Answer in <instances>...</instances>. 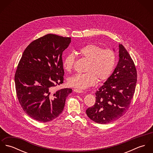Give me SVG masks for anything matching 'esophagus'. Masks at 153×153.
I'll use <instances>...</instances> for the list:
<instances>
[{
  "mask_svg": "<svg viewBox=\"0 0 153 153\" xmlns=\"http://www.w3.org/2000/svg\"><path fill=\"white\" fill-rule=\"evenodd\" d=\"M74 91L75 92H76V93H84V91H82V90H81V89H74Z\"/></svg>",
  "mask_w": 153,
  "mask_h": 153,
  "instance_id": "obj_1",
  "label": "esophagus"
}]
</instances>
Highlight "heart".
<instances>
[{"label": "heart", "instance_id": "b5f03b06", "mask_svg": "<svg viewBox=\"0 0 153 153\" xmlns=\"http://www.w3.org/2000/svg\"><path fill=\"white\" fill-rule=\"evenodd\" d=\"M78 53L88 63L84 74H76L69 77L68 84L73 87L84 89L95 84L97 80H106L111 74L116 64V54L109 49H103L95 44H88L81 48ZM73 52L66 55L63 66L67 71H71L75 62Z\"/></svg>", "mask_w": 153, "mask_h": 153}]
</instances>
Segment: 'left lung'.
<instances>
[{
    "label": "left lung",
    "instance_id": "8db88e82",
    "mask_svg": "<svg viewBox=\"0 0 153 153\" xmlns=\"http://www.w3.org/2000/svg\"><path fill=\"white\" fill-rule=\"evenodd\" d=\"M118 52L115 69L96 92L94 105L86 111L88 117L98 124H108L125 114L135 92L137 75L134 62L121 44Z\"/></svg>",
    "mask_w": 153,
    "mask_h": 153
}]
</instances>
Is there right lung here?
I'll use <instances>...</instances> for the list:
<instances>
[{"label":"right lung","instance_id":"add662e5","mask_svg":"<svg viewBox=\"0 0 153 153\" xmlns=\"http://www.w3.org/2000/svg\"><path fill=\"white\" fill-rule=\"evenodd\" d=\"M71 38L48 34L29 44L24 51L15 75L17 97L25 112L42 123L51 121L64 110L72 91L53 88L64 81L62 52Z\"/></svg>","mask_w":153,"mask_h":153}]
</instances>
